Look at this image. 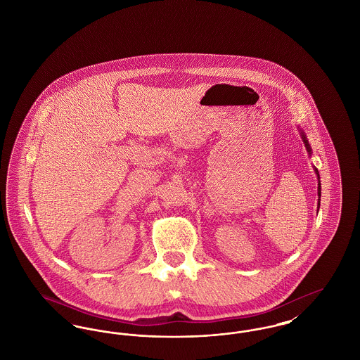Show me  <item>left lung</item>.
<instances>
[{"mask_svg": "<svg viewBox=\"0 0 360 360\" xmlns=\"http://www.w3.org/2000/svg\"><path fill=\"white\" fill-rule=\"evenodd\" d=\"M302 140H304V143H305V146H307V150H308L309 154L311 153V150H310V146H309L308 140H307V137L305 135L302 134ZM316 170V174L319 175V172H317V169H314ZM319 179H320V176H319ZM317 193H319V197H321V184H320V181H319V190H317ZM319 205H320V201H319Z\"/></svg>", "mask_w": 360, "mask_h": 360, "instance_id": "1", "label": "left lung"}]
</instances>
